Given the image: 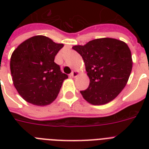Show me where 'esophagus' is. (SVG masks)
I'll list each match as a JSON object with an SVG mask.
<instances>
[{
  "label": "esophagus",
  "mask_w": 149,
  "mask_h": 149,
  "mask_svg": "<svg viewBox=\"0 0 149 149\" xmlns=\"http://www.w3.org/2000/svg\"><path fill=\"white\" fill-rule=\"evenodd\" d=\"M77 76H78V72H77V71H72V72H71V74H70V77H73V78L77 77Z\"/></svg>",
  "instance_id": "1"
}]
</instances>
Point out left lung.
<instances>
[{
	"instance_id": "1",
	"label": "left lung",
	"mask_w": 149,
	"mask_h": 149,
	"mask_svg": "<svg viewBox=\"0 0 149 149\" xmlns=\"http://www.w3.org/2000/svg\"><path fill=\"white\" fill-rule=\"evenodd\" d=\"M72 49L82 56L90 78L88 88L80 91L84 99L93 105L113 100L126 86L132 70V53L127 44L103 38Z\"/></svg>"
}]
</instances>
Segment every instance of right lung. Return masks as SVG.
I'll return each instance as SVG.
<instances>
[{
    "label": "right lung",
    "instance_id": "obj_1",
    "mask_svg": "<svg viewBox=\"0 0 149 149\" xmlns=\"http://www.w3.org/2000/svg\"><path fill=\"white\" fill-rule=\"evenodd\" d=\"M63 44L46 36H36L20 44L11 55L10 68L14 85L22 97L30 104L45 106L57 97L64 79L54 62Z\"/></svg>",
    "mask_w": 149,
    "mask_h": 149
}]
</instances>
